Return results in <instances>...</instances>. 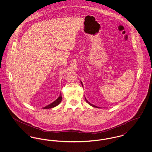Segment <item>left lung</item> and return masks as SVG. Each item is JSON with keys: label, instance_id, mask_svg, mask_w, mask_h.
Instances as JSON below:
<instances>
[{"label": "left lung", "instance_id": "left-lung-1", "mask_svg": "<svg viewBox=\"0 0 152 152\" xmlns=\"http://www.w3.org/2000/svg\"><path fill=\"white\" fill-rule=\"evenodd\" d=\"M81 84H82V83H81ZM86 101H87V102H88V104H89V105H91V106H92V107H95V108H98V107H96V106H95V105H93V104H91V103H90V102H88V100H87V99H86Z\"/></svg>", "mask_w": 152, "mask_h": 152}]
</instances>
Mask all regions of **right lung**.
<instances>
[{"instance_id":"obj_1","label":"right lung","mask_w":152,"mask_h":152,"mask_svg":"<svg viewBox=\"0 0 152 152\" xmlns=\"http://www.w3.org/2000/svg\"><path fill=\"white\" fill-rule=\"evenodd\" d=\"M61 100H62V96H61V95L60 94V95L59 96V97H58V99L55 101H53V102H52L50 104L48 105L47 106L44 107L43 109L52 108H53V107L58 105L60 103V102L61 101Z\"/></svg>"}]
</instances>
